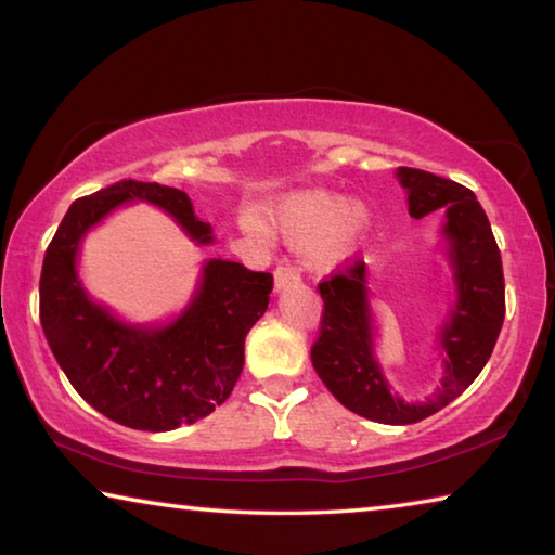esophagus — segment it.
I'll list each match as a JSON object with an SVG mask.
<instances>
[{"instance_id":"34e87169","label":"esophagus","mask_w":555,"mask_h":555,"mask_svg":"<svg viewBox=\"0 0 555 555\" xmlns=\"http://www.w3.org/2000/svg\"><path fill=\"white\" fill-rule=\"evenodd\" d=\"M300 284V271L294 269V267H276L274 271V291L276 294H281V291H286L291 286H298Z\"/></svg>"}]
</instances>
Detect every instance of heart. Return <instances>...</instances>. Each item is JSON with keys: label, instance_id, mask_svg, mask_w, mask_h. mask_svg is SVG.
<instances>
[{"label": "heart", "instance_id": "1", "mask_svg": "<svg viewBox=\"0 0 555 555\" xmlns=\"http://www.w3.org/2000/svg\"><path fill=\"white\" fill-rule=\"evenodd\" d=\"M251 234L279 232L291 244H308L315 267L333 269L350 261L374 230V212L364 201H347L327 188H304L271 203L261 222L249 218Z\"/></svg>", "mask_w": 555, "mask_h": 555}]
</instances>
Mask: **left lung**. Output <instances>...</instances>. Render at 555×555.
Wrapping results in <instances>:
<instances>
[{
	"instance_id": "1",
	"label": "left lung",
	"mask_w": 555,
	"mask_h": 555,
	"mask_svg": "<svg viewBox=\"0 0 555 555\" xmlns=\"http://www.w3.org/2000/svg\"><path fill=\"white\" fill-rule=\"evenodd\" d=\"M397 178L411 218L443 212L438 244L455 298L436 331L440 384L424 401L393 391L377 357L379 325L364 261L318 284L325 311L311 350L318 377L333 397L357 416L387 426L416 424L457 399L490 360L504 323L502 257L475 193L418 168H397Z\"/></svg>"
}]
</instances>
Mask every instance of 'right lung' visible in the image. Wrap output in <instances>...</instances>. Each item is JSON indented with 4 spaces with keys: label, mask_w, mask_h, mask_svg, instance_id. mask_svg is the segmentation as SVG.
<instances>
[{
    "label": "right lung",
    "mask_w": 555,
    "mask_h": 555,
    "mask_svg": "<svg viewBox=\"0 0 555 555\" xmlns=\"http://www.w3.org/2000/svg\"><path fill=\"white\" fill-rule=\"evenodd\" d=\"M131 203L164 210L188 240L208 247L210 222L178 188L119 181L75 201L41 269V325L73 389L92 409L137 430L195 424L224 403L244 367V337L269 306L274 276L230 259H205L198 284L166 321H127L90 296L80 247L112 212Z\"/></svg>",
    "instance_id": "add662e5"
}]
</instances>
